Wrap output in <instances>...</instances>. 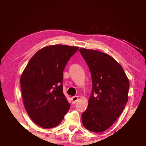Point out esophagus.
Returning <instances> with one entry per match:
<instances>
[{
	"mask_svg": "<svg viewBox=\"0 0 146 146\" xmlns=\"http://www.w3.org/2000/svg\"><path fill=\"white\" fill-rule=\"evenodd\" d=\"M78 96H75V97H73L72 98H71V100H72V102L73 104H75L76 101L78 100Z\"/></svg>",
	"mask_w": 146,
	"mask_h": 146,
	"instance_id": "34e87169",
	"label": "esophagus"
}]
</instances>
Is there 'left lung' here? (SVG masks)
Instances as JSON below:
<instances>
[{"mask_svg": "<svg viewBox=\"0 0 146 146\" xmlns=\"http://www.w3.org/2000/svg\"><path fill=\"white\" fill-rule=\"evenodd\" d=\"M79 51L90 68L93 82L88 108L82 114V124L92 132L104 131L126 105L129 79L120 64L108 54L85 48Z\"/></svg>", "mask_w": 146, "mask_h": 146, "instance_id": "left-lung-1", "label": "left lung"}]
</instances>
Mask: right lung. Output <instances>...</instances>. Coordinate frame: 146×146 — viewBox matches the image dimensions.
I'll return each instance as SVG.
<instances>
[{"mask_svg":"<svg viewBox=\"0 0 146 146\" xmlns=\"http://www.w3.org/2000/svg\"><path fill=\"white\" fill-rule=\"evenodd\" d=\"M78 47L48 46L32 56L21 76L24 108L36 125L57 126L70 108L63 93V71Z\"/></svg>","mask_w":146,"mask_h":146,"instance_id":"obj_1","label":"right lung"}]
</instances>
